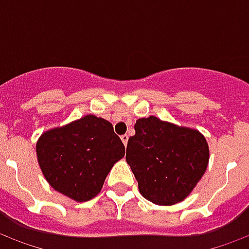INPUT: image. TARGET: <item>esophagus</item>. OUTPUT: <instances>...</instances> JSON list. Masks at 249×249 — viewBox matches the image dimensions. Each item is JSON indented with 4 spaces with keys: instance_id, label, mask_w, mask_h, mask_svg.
<instances>
[{
    "instance_id": "1",
    "label": "esophagus",
    "mask_w": 249,
    "mask_h": 249,
    "mask_svg": "<svg viewBox=\"0 0 249 249\" xmlns=\"http://www.w3.org/2000/svg\"><path fill=\"white\" fill-rule=\"evenodd\" d=\"M128 139H129V136L128 135L121 136V140H123V142H124V145H126V144H128Z\"/></svg>"
}]
</instances>
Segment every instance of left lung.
I'll list each match as a JSON object with an SVG mask.
<instances>
[{"label":"left lung","mask_w":249,"mask_h":249,"mask_svg":"<svg viewBox=\"0 0 249 249\" xmlns=\"http://www.w3.org/2000/svg\"><path fill=\"white\" fill-rule=\"evenodd\" d=\"M135 130L125 159L141 195L159 205L183 201L208 165L209 149L204 136L155 116L137 120Z\"/></svg>","instance_id":"8db88e82"}]
</instances>
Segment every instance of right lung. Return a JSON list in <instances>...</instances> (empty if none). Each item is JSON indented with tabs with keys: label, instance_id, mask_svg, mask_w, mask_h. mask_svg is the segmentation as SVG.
Returning <instances> with one entry per match:
<instances>
[{
	"label": "right lung",
	"instance_id": "add662e5",
	"mask_svg": "<svg viewBox=\"0 0 249 249\" xmlns=\"http://www.w3.org/2000/svg\"><path fill=\"white\" fill-rule=\"evenodd\" d=\"M124 155L112 124L92 114L48 130L37 142L38 164L48 183L76 201L94 197Z\"/></svg>",
	"mask_w": 249,
	"mask_h": 249
}]
</instances>
